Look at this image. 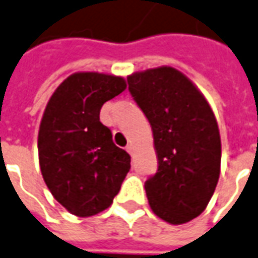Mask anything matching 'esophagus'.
<instances>
[{
  "label": "esophagus",
  "mask_w": 258,
  "mask_h": 258,
  "mask_svg": "<svg viewBox=\"0 0 258 258\" xmlns=\"http://www.w3.org/2000/svg\"><path fill=\"white\" fill-rule=\"evenodd\" d=\"M125 150H127V152H128V153L131 154V156H133V154H134V152H135L134 145H133V144L127 145V148H125Z\"/></svg>",
  "instance_id": "34e87169"
}]
</instances>
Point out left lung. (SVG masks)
<instances>
[{"label": "left lung", "instance_id": "obj_1", "mask_svg": "<svg viewBox=\"0 0 258 258\" xmlns=\"http://www.w3.org/2000/svg\"><path fill=\"white\" fill-rule=\"evenodd\" d=\"M128 90L152 125L157 172L145 183L160 219L183 224L205 211L220 175L221 142L213 110L172 67L135 72Z\"/></svg>", "mask_w": 258, "mask_h": 258}]
</instances>
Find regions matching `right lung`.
<instances>
[{
	"label": "right lung",
	"mask_w": 258,
	"mask_h": 258,
	"mask_svg": "<svg viewBox=\"0 0 258 258\" xmlns=\"http://www.w3.org/2000/svg\"><path fill=\"white\" fill-rule=\"evenodd\" d=\"M120 76L76 72L47 102L38 134L43 180L53 197L79 217L110 207L128 173L131 157L100 121L106 101L125 90Z\"/></svg>",
	"instance_id": "add662e5"
}]
</instances>
